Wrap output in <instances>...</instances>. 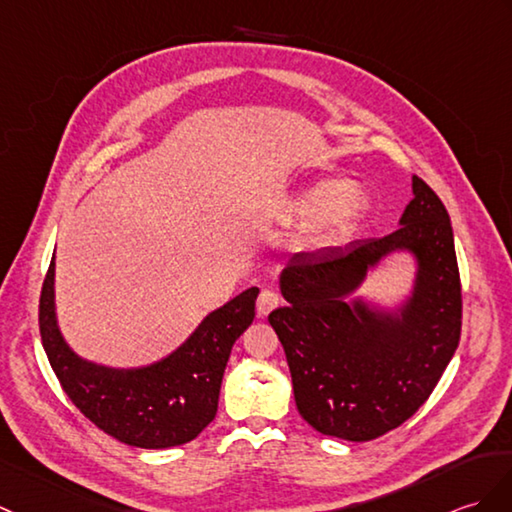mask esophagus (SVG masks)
<instances>
[{"mask_svg":"<svg viewBox=\"0 0 512 512\" xmlns=\"http://www.w3.org/2000/svg\"><path fill=\"white\" fill-rule=\"evenodd\" d=\"M279 303H281V296L275 292V290H261V294H259V299H257V314L264 318V316H268L272 310H275V307H279Z\"/></svg>","mask_w":512,"mask_h":512,"instance_id":"1","label":"esophagus"}]
</instances>
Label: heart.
Here are the masks:
<instances>
[{"instance_id":"obj_1","label":"heart","mask_w":512,"mask_h":512,"mask_svg":"<svg viewBox=\"0 0 512 512\" xmlns=\"http://www.w3.org/2000/svg\"><path fill=\"white\" fill-rule=\"evenodd\" d=\"M368 207L364 189L353 183L323 181L294 200L292 213L299 220H316L320 231H340L362 218Z\"/></svg>"}]
</instances>
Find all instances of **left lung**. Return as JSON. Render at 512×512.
Returning <instances> with one entry per match:
<instances>
[{
  "instance_id": "8db88e82",
  "label": "left lung",
  "mask_w": 512,
  "mask_h": 512,
  "mask_svg": "<svg viewBox=\"0 0 512 512\" xmlns=\"http://www.w3.org/2000/svg\"><path fill=\"white\" fill-rule=\"evenodd\" d=\"M401 227L344 248L294 255L281 272L285 307L268 320L288 358L294 399L314 430L373 441L417 412L454 358L462 290L447 209L423 178ZM392 250L418 257V281L399 317L346 303L367 268Z\"/></svg>"
}]
</instances>
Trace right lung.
Listing matches in <instances>:
<instances>
[{
    "instance_id": "obj_1",
    "label": "right lung",
    "mask_w": 512,
    "mask_h": 512,
    "mask_svg": "<svg viewBox=\"0 0 512 512\" xmlns=\"http://www.w3.org/2000/svg\"><path fill=\"white\" fill-rule=\"evenodd\" d=\"M257 294L248 288L211 312L161 362L120 371L80 360L65 344L54 314L52 257L39 301L43 349L71 403L102 432L144 449L185 445L216 417L224 368L233 342L253 323Z\"/></svg>"
}]
</instances>
